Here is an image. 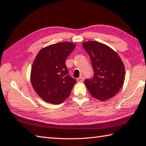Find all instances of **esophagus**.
I'll return each mask as SVG.
<instances>
[{"instance_id":"1","label":"esophagus","mask_w":146,"mask_h":146,"mask_svg":"<svg viewBox=\"0 0 146 146\" xmlns=\"http://www.w3.org/2000/svg\"><path fill=\"white\" fill-rule=\"evenodd\" d=\"M78 82H83V81H84V77L83 76H80L78 78L76 79Z\"/></svg>"}]
</instances>
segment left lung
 I'll return each mask as SVG.
<instances>
[{
    "label": "left lung",
    "instance_id": "1",
    "mask_svg": "<svg viewBox=\"0 0 146 146\" xmlns=\"http://www.w3.org/2000/svg\"><path fill=\"white\" fill-rule=\"evenodd\" d=\"M90 57L94 71L92 80L84 84L90 94L100 101H106L119 92L125 80V67L120 56L110 46L95 41L82 43Z\"/></svg>",
    "mask_w": 146,
    "mask_h": 146
}]
</instances>
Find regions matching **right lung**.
I'll use <instances>...</instances> for the list:
<instances>
[{
    "label": "right lung",
    "instance_id": "obj_1",
    "mask_svg": "<svg viewBox=\"0 0 146 146\" xmlns=\"http://www.w3.org/2000/svg\"><path fill=\"white\" fill-rule=\"evenodd\" d=\"M75 47L70 42L52 44L43 47L35 58L30 81L43 101L59 104L69 97L76 81L68 75L65 62Z\"/></svg>",
    "mask_w": 146,
    "mask_h": 146
}]
</instances>
